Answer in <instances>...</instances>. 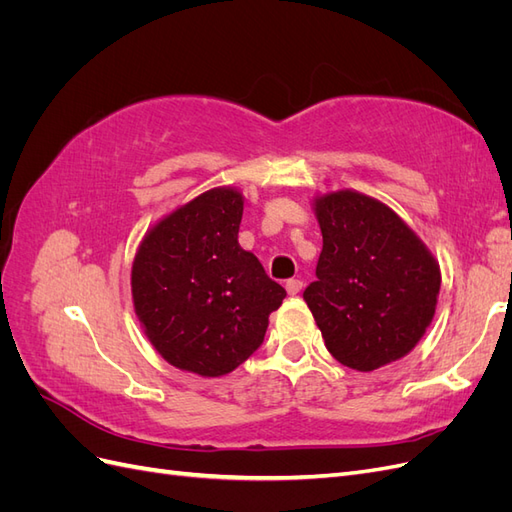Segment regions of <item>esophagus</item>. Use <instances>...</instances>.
Listing matches in <instances>:
<instances>
[{"label":"esophagus","instance_id":"1","mask_svg":"<svg viewBox=\"0 0 512 512\" xmlns=\"http://www.w3.org/2000/svg\"><path fill=\"white\" fill-rule=\"evenodd\" d=\"M301 288H303L301 280H288L286 282V290H288V294H292V297H294V294H299Z\"/></svg>","mask_w":512,"mask_h":512}]
</instances>
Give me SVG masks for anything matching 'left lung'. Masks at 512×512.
I'll use <instances>...</instances> for the list:
<instances>
[{"label":"left lung","instance_id":"obj_1","mask_svg":"<svg viewBox=\"0 0 512 512\" xmlns=\"http://www.w3.org/2000/svg\"><path fill=\"white\" fill-rule=\"evenodd\" d=\"M322 252L303 292L324 344L356 371L406 356L436 314L440 267L380 200L342 190L316 198Z\"/></svg>","mask_w":512,"mask_h":512}]
</instances>
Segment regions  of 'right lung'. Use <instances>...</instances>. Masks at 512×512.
<instances>
[{
	"label": "right lung",
	"mask_w": 512,
	"mask_h": 512,
	"mask_svg": "<svg viewBox=\"0 0 512 512\" xmlns=\"http://www.w3.org/2000/svg\"><path fill=\"white\" fill-rule=\"evenodd\" d=\"M243 196L213 188L153 226L132 265L149 342L179 369L218 378L260 348L286 290L239 245Z\"/></svg>",
	"instance_id": "obj_1"
}]
</instances>
